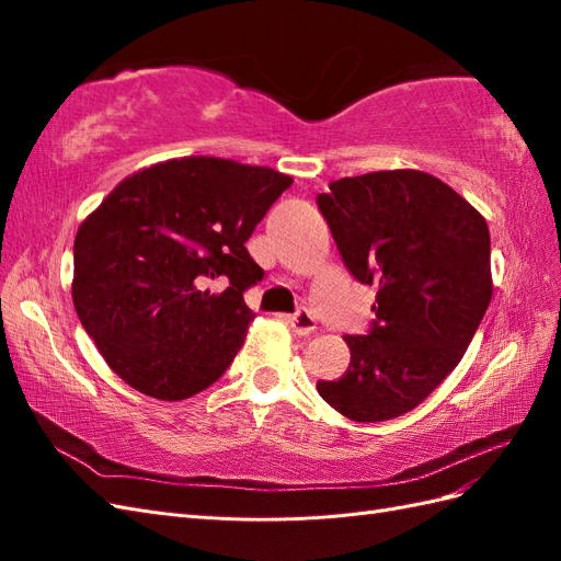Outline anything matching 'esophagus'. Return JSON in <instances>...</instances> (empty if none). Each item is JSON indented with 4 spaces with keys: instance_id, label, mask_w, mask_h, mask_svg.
<instances>
[{
    "instance_id": "1",
    "label": "esophagus",
    "mask_w": 561,
    "mask_h": 561,
    "mask_svg": "<svg viewBox=\"0 0 561 561\" xmlns=\"http://www.w3.org/2000/svg\"><path fill=\"white\" fill-rule=\"evenodd\" d=\"M287 322H290V328L297 332V334H311L316 330V318L309 309H299L297 313L287 316Z\"/></svg>"
}]
</instances>
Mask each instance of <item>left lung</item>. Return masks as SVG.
Returning a JSON list of instances; mask_svg holds the SVG:
<instances>
[{
    "instance_id": "left-lung-1",
    "label": "left lung",
    "mask_w": 561,
    "mask_h": 561,
    "mask_svg": "<svg viewBox=\"0 0 561 561\" xmlns=\"http://www.w3.org/2000/svg\"><path fill=\"white\" fill-rule=\"evenodd\" d=\"M348 274L377 285L367 334H346L351 365L318 381L353 421L402 416L461 363L491 301L484 217L421 171L344 178L316 198Z\"/></svg>"
}]
</instances>
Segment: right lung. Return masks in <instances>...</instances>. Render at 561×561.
I'll return each mask as SVG.
<instances>
[{
    "label": "right lung",
    "instance_id": "right-lung-1",
    "mask_svg": "<svg viewBox=\"0 0 561 561\" xmlns=\"http://www.w3.org/2000/svg\"><path fill=\"white\" fill-rule=\"evenodd\" d=\"M290 184L271 168L173 159L116 184L87 217L75 309L128 386L184 400L225 375L254 316L243 295L264 278L245 243Z\"/></svg>",
    "mask_w": 561,
    "mask_h": 561
}]
</instances>
